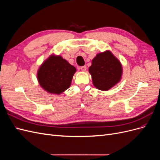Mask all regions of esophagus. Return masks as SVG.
Wrapping results in <instances>:
<instances>
[{
  "instance_id": "1",
  "label": "esophagus",
  "mask_w": 160,
  "mask_h": 160,
  "mask_svg": "<svg viewBox=\"0 0 160 160\" xmlns=\"http://www.w3.org/2000/svg\"><path fill=\"white\" fill-rule=\"evenodd\" d=\"M80 69L82 71H85L86 69H87V67H86V66H82V67H80Z\"/></svg>"
}]
</instances>
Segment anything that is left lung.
Instances as JSON below:
<instances>
[{"label": "left lung", "mask_w": 160, "mask_h": 160, "mask_svg": "<svg viewBox=\"0 0 160 160\" xmlns=\"http://www.w3.org/2000/svg\"><path fill=\"white\" fill-rule=\"evenodd\" d=\"M89 72L97 89L108 91L121 81L123 68L118 58L108 50L93 58Z\"/></svg>", "instance_id": "obj_1"}]
</instances>
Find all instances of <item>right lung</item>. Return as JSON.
<instances>
[{
	"label": "right lung",
	"mask_w": 160,
	"mask_h": 160,
	"mask_svg": "<svg viewBox=\"0 0 160 160\" xmlns=\"http://www.w3.org/2000/svg\"><path fill=\"white\" fill-rule=\"evenodd\" d=\"M76 68L60 55H51L40 66L37 79L41 88L51 94L60 95L69 88Z\"/></svg>",
	"instance_id": "add662e5"
}]
</instances>
